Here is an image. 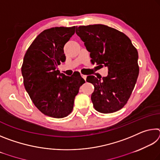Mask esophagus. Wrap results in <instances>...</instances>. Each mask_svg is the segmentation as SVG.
I'll return each instance as SVG.
<instances>
[{"label": "esophagus", "mask_w": 160, "mask_h": 160, "mask_svg": "<svg viewBox=\"0 0 160 160\" xmlns=\"http://www.w3.org/2000/svg\"><path fill=\"white\" fill-rule=\"evenodd\" d=\"M81 76H82V78H83V79L86 81V78H87V75H82H82H81Z\"/></svg>", "instance_id": "34e87169"}]
</instances>
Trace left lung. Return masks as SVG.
<instances>
[{"instance_id": "8db88e82", "label": "left lung", "mask_w": 160, "mask_h": 160, "mask_svg": "<svg viewBox=\"0 0 160 160\" xmlns=\"http://www.w3.org/2000/svg\"><path fill=\"white\" fill-rule=\"evenodd\" d=\"M76 34L90 53L91 61L108 68L107 77H87L94 87L91 96L94 109L103 113L122 109L138 77L137 49L126 34L107 25L80 26Z\"/></svg>"}]
</instances>
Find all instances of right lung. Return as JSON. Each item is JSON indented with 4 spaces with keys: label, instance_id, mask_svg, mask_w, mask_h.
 Instances as JSON below:
<instances>
[{
    "label": "right lung",
    "instance_id": "1",
    "mask_svg": "<svg viewBox=\"0 0 160 160\" xmlns=\"http://www.w3.org/2000/svg\"><path fill=\"white\" fill-rule=\"evenodd\" d=\"M75 27H56L43 31L27 51L22 66L25 88L40 112L53 118L71 113L80 87L85 82L79 72L67 76L57 69L66 61L63 47Z\"/></svg>",
    "mask_w": 160,
    "mask_h": 160
}]
</instances>
